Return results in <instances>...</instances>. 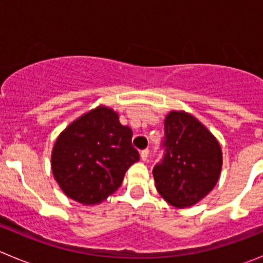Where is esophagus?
<instances>
[{
  "mask_svg": "<svg viewBox=\"0 0 263 263\" xmlns=\"http://www.w3.org/2000/svg\"><path fill=\"white\" fill-rule=\"evenodd\" d=\"M148 153H150V151H148V148H145V150L141 151V159H142V160H144V161L147 160Z\"/></svg>",
  "mask_w": 263,
  "mask_h": 263,
  "instance_id": "34e87169",
  "label": "esophagus"
}]
</instances>
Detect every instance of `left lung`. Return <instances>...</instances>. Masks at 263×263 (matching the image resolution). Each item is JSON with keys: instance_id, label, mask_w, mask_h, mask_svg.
Instances as JSON below:
<instances>
[{"instance_id": "left-lung-1", "label": "left lung", "mask_w": 263, "mask_h": 263, "mask_svg": "<svg viewBox=\"0 0 263 263\" xmlns=\"http://www.w3.org/2000/svg\"><path fill=\"white\" fill-rule=\"evenodd\" d=\"M163 158L153 169L158 192L176 208H190L215 187L221 171L219 142L193 116L171 112L164 122Z\"/></svg>"}]
</instances>
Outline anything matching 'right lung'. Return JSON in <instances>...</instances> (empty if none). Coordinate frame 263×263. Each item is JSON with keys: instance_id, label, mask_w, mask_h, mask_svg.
Returning a JSON list of instances; mask_svg holds the SVG:
<instances>
[{"instance_id": "obj_1", "label": "right lung", "mask_w": 263, "mask_h": 263, "mask_svg": "<svg viewBox=\"0 0 263 263\" xmlns=\"http://www.w3.org/2000/svg\"><path fill=\"white\" fill-rule=\"evenodd\" d=\"M139 160L131 128L122 126L112 109L99 107L60 135L53 147L52 171L66 196L94 205L115 193L127 169Z\"/></svg>"}]
</instances>
